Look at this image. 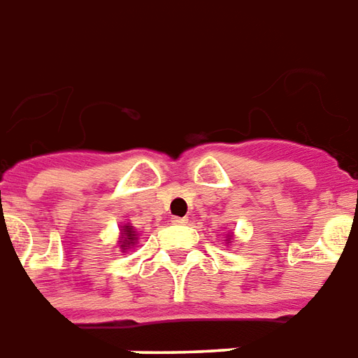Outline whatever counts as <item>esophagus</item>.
<instances>
[{"label":"esophagus","instance_id":"obj_1","mask_svg":"<svg viewBox=\"0 0 358 358\" xmlns=\"http://www.w3.org/2000/svg\"><path fill=\"white\" fill-rule=\"evenodd\" d=\"M171 222H173L175 225H187V224H189V220H187V217H171Z\"/></svg>","mask_w":358,"mask_h":358}]
</instances>
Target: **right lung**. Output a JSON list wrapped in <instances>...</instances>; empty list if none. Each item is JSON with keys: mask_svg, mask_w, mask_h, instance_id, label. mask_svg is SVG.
I'll return each mask as SVG.
<instances>
[{"mask_svg": "<svg viewBox=\"0 0 358 358\" xmlns=\"http://www.w3.org/2000/svg\"><path fill=\"white\" fill-rule=\"evenodd\" d=\"M123 245H121V247H129V245H131V243H133L134 241V237H133V231H131V227H129V225H127L125 227V237H123Z\"/></svg>", "mask_w": 358, "mask_h": 358, "instance_id": "1", "label": "right lung"}]
</instances>
